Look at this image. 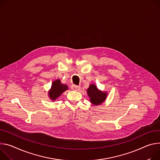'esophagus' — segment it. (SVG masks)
Wrapping results in <instances>:
<instances>
[{
    "instance_id": "34e87169",
    "label": "esophagus",
    "mask_w": 160,
    "mask_h": 160,
    "mask_svg": "<svg viewBox=\"0 0 160 160\" xmlns=\"http://www.w3.org/2000/svg\"><path fill=\"white\" fill-rule=\"evenodd\" d=\"M71 89L74 91H79L81 89V87L76 85H72L71 86Z\"/></svg>"
}]
</instances>
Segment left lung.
Here are the masks:
<instances>
[{
	"mask_svg": "<svg viewBox=\"0 0 160 160\" xmlns=\"http://www.w3.org/2000/svg\"><path fill=\"white\" fill-rule=\"evenodd\" d=\"M87 94L93 105H99L105 101L108 93L99 90L95 84H91L87 89Z\"/></svg>",
	"mask_w": 160,
	"mask_h": 160,
	"instance_id": "obj_1",
	"label": "left lung"
}]
</instances>
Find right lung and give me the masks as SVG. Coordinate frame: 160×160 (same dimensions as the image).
Masks as SVG:
<instances>
[{
  "label": "right lung",
  "mask_w": 160,
  "mask_h": 160,
  "mask_svg": "<svg viewBox=\"0 0 160 160\" xmlns=\"http://www.w3.org/2000/svg\"><path fill=\"white\" fill-rule=\"evenodd\" d=\"M68 86L62 83L59 79L54 81L48 92L49 99L52 101H55L64 92L68 90Z\"/></svg>",
  "instance_id": "1"
}]
</instances>
